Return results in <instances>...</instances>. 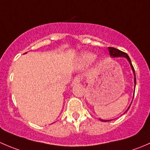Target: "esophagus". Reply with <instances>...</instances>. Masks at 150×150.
Returning <instances> with one entry per match:
<instances>
[{
	"mask_svg": "<svg viewBox=\"0 0 150 150\" xmlns=\"http://www.w3.org/2000/svg\"><path fill=\"white\" fill-rule=\"evenodd\" d=\"M80 82H81V77H80V76H76L75 78H74L73 81H72V86H73V85L78 84Z\"/></svg>",
	"mask_w": 150,
	"mask_h": 150,
	"instance_id": "1",
	"label": "esophagus"
}]
</instances>
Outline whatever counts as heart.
Here are the masks:
<instances>
[{"label": "heart", "mask_w": 150, "mask_h": 150, "mask_svg": "<svg viewBox=\"0 0 150 150\" xmlns=\"http://www.w3.org/2000/svg\"><path fill=\"white\" fill-rule=\"evenodd\" d=\"M96 58V55L91 53H84L83 54H82L81 56V62H82L83 64H88L90 63H91L93 60Z\"/></svg>", "instance_id": "obj_1"}]
</instances>
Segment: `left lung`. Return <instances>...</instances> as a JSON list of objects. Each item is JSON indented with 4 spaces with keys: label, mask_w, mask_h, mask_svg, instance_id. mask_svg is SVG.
Returning <instances> with one entry per match:
<instances>
[{
    "label": "left lung",
    "mask_w": 150,
    "mask_h": 150,
    "mask_svg": "<svg viewBox=\"0 0 150 150\" xmlns=\"http://www.w3.org/2000/svg\"><path fill=\"white\" fill-rule=\"evenodd\" d=\"M108 49H109V52H110V54L111 57H125V58L127 59V60H128V62H129L130 63V65H131V68H132V70H133V72H134V84H135L136 86V83H137V80H136V75H135V70H134V67L132 65V63H131V59L129 58V57H128V54H126V53L123 52V51H120V50L117 49V48H113V47H108ZM135 86H134V88H135ZM134 99V98H133ZM132 103V102H131ZM130 107H131V105L128 107V110H126V111L124 113L127 112V111L128 110V109L130 108ZM101 121H103V122H107V121H110V120H102V119H100Z\"/></svg>",
    "instance_id": "left-lung-1"
}]
</instances>
